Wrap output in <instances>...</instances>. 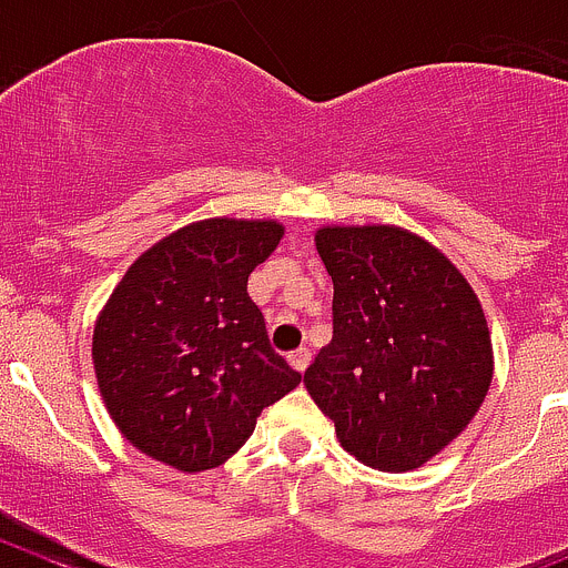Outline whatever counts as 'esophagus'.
<instances>
[{"label":"esophagus","instance_id":"esophagus-1","mask_svg":"<svg viewBox=\"0 0 568 568\" xmlns=\"http://www.w3.org/2000/svg\"><path fill=\"white\" fill-rule=\"evenodd\" d=\"M288 362L294 371H305V367L311 365V351L308 347H296V351H291L288 354Z\"/></svg>","mask_w":568,"mask_h":568}]
</instances>
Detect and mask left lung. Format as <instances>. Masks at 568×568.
I'll use <instances>...</instances> for the list:
<instances>
[{
  "label": "left lung",
  "mask_w": 568,
  "mask_h": 568,
  "mask_svg": "<svg viewBox=\"0 0 568 568\" xmlns=\"http://www.w3.org/2000/svg\"><path fill=\"white\" fill-rule=\"evenodd\" d=\"M316 252L334 280V339L305 387L356 462L422 467L473 422L493 382L481 303L405 229L325 226Z\"/></svg>",
  "instance_id": "left-lung-1"
}]
</instances>
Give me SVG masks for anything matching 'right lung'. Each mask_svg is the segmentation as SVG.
<instances>
[{"mask_svg": "<svg viewBox=\"0 0 568 568\" xmlns=\"http://www.w3.org/2000/svg\"><path fill=\"white\" fill-rule=\"evenodd\" d=\"M280 237L274 221L212 217L130 265L95 322L93 362L132 447L183 473L212 469L303 382L272 347L246 288Z\"/></svg>", "mask_w": 568, "mask_h": 568, "instance_id": "right-lung-1", "label": "right lung"}]
</instances>
